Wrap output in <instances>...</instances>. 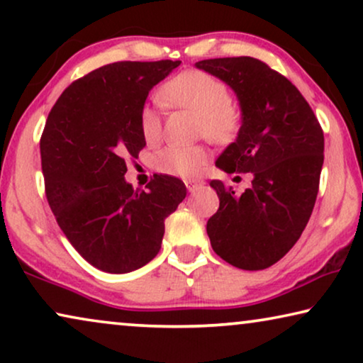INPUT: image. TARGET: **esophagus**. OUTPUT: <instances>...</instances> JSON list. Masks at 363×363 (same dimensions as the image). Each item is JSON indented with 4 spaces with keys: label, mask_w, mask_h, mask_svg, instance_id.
<instances>
[{
    "label": "esophagus",
    "mask_w": 363,
    "mask_h": 363,
    "mask_svg": "<svg viewBox=\"0 0 363 363\" xmlns=\"http://www.w3.org/2000/svg\"><path fill=\"white\" fill-rule=\"evenodd\" d=\"M185 185L188 188V191L190 193H195L196 190H200V188L205 185V182L203 180H196V178H193V180H185Z\"/></svg>",
    "instance_id": "1"
}]
</instances>
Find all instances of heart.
I'll list each match as a JSON object with an SVG mask.
<instances>
[{"label": "heart", "mask_w": 363, "mask_h": 363, "mask_svg": "<svg viewBox=\"0 0 363 363\" xmlns=\"http://www.w3.org/2000/svg\"><path fill=\"white\" fill-rule=\"evenodd\" d=\"M160 97L170 106L185 107L200 113V132L211 140L225 143L236 135L241 113L230 101L226 84L203 71H185L162 87ZM140 132L147 143L162 137V113L155 106L140 111ZM210 153L205 147L170 145L157 153V170L177 177H195L206 165Z\"/></svg>", "instance_id": "heart-1"}]
</instances>
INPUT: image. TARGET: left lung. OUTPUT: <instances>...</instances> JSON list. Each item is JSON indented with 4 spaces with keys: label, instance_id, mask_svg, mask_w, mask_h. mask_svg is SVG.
Listing matches in <instances>:
<instances>
[{
    "label": "left lung",
    "instance_id": "1",
    "mask_svg": "<svg viewBox=\"0 0 363 363\" xmlns=\"http://www.w3.org/2000/svg\"><path fill=\"white\" fill-rule=\"evenodd\" d=\"M195 66L230 86L240 102V132L216 167L252 177L241 195L210 182L220 198L206 223L211 247L240 269H266L296 245L314 210L324 132L294 84L259 59H205Z\"/></svg>",
    "mask_w": 363,
    "mask_h": 363
}]
</instances>
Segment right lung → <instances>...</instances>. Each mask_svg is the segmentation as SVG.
Returning <instances> with one entry per match:
<instances>
[{
	"instance_id": "1",
	"label": "right lung",
	"mask_w": 363,
	"mask_h": 363,
	"mask_svg": "<svg viewBox=\"0 0 363 363\" xmlns=\"http://www.w3.org/2000/svg\"><path fill=\"white\" fill-rule=\"evenodd\" d=\"M182 61L113 62L61 94L41 137L49 206L76 251L97 269H140L162 247L165 220L186 186L153 175L147 191L125 180L127 157L145 147L140 111L148 92Z\"/></svg>"
}]
</instances>
